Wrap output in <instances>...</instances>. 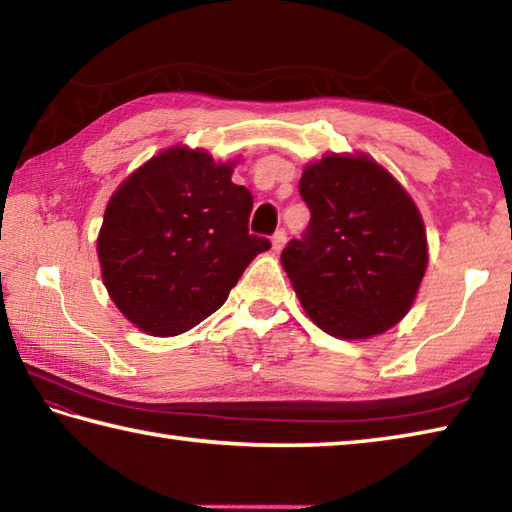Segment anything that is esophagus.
I'll list each match as a JSON object with an SVG mask.
<instances>
[{
	"label": "esophagus",
	"mask_w": 512,
	"mask_h": 512,
	"mask_svg": "<svg viewBox=\"0 0 512 512\" xmlns=\"http://www.w3.org/2000/svg\"><path fill=\"white\" fill-rule=\"evenodd\" d=\"M286 244V230L279 228L277 233L273 235V250H282Z\"/></svg>",
	"instance_id": "1"
}]
</instances>
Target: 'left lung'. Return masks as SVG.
<instances>
[{"mask_svg":"<svg viewBox=\"0 0 512 512\" xmlns=\"http://www.w3.org/2000/svg\"><path fill=\"white\" fill-rule=\"evenodd\" d=\"M310 222L282 264L313 322L339 339H366L402 319L428 264L413 199L370 157L326 155L299 179Z\"/></svg>","mask_w":512,"mask_h":512,"instance_id":"8db88e82","label":"left lung"}]
</instances>
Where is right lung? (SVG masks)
Wrapping results in <instances>:
<instances>
[{
  "label": "right lung",
  "mask_w": 512,
  "mask_h": 512,
  "mask_svg": "<svg viewBox=\"0 0 512 512\" xmlns=\"http://www.w3.org/2000/svg\"><path fill=\"white\" fill-rule=\"evenodd\" d=\"M204 150L170 148L110 197L97 255L117 308L157 337L186 333L226 302L255 255L253 195Z\"/></svg>",
  "instance_id": "1"
}]
</instances>
